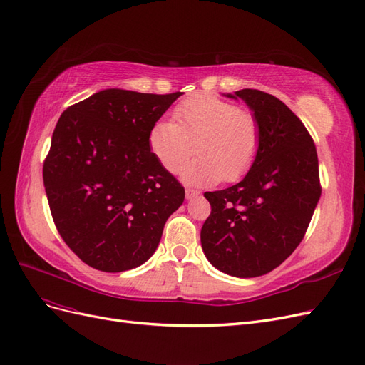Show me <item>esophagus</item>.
Instances as JSON below:
<instances>
[{
	"mask_svg": "<svg viewBox=\"0 0 365 365\" xmlns=\"http://www.w3.org/2000/svg\"><path fill=\"white\" fill-rule=\"evenodd\" d=\"M199 194H200L199 191L191 190V188H186V190H185V197H186V200H191V199H194V197H197Z\"/></svg>",
	"mask_w": 365,
	"mask_h": 365,
	"instance_id": "1",
	"label": "esophagus"
}]
</instances>
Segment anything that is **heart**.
Masks as SVG:
<instances>
[{
  "label": "heart",
  "instance_id": "obj_1",
  "mask_svg": "<svg viewBox=\"0 0 365 365\" xmlns=\"http://www.w3.org/2000/svg\"><path fill=\"white\" fill-rule=\"evenodd\" d=\"M160 119L148 131V148L163 170L175 173L194 150L180 177L188 185L234 182L251 168L259 147V125L251 113L211 95H197Z\"/></svg>",
  "mask_w": 365,
  "mask_h": 365
}]
</instances>
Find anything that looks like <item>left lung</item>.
I'll use <instances>...</instances> for the list:
<instances>
[{
	"instance_id": "obj_1",
	"label": "left lung",
	"mask_w": 365,
	"mask_h": 365,
	"mask_svg": "<svg viewBox=\"0 0 365 365\" xmlns=\"http://www.w3.org/2000/svg\"><path fill=\"white\" fill-rule=\"evenodd\" d=\"M225 96L252 111L259 147L243 180L205 192L211 215L200 242L215 269L254 278L278 267L303 240L321 197L318 155L303 122L275 96L252 88Z\"/></svg>"
}]
</instances>
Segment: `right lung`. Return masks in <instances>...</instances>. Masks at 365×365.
I'll use <instances>...</instances> for the list:
<instances>
[{
    "instance_id": "add662e5",
    "label": "right lung",
    "mask_w": 365,
    "mask_h": 365,
    "mask_svg": "<svg viewBox=\"0 0 365 365\" xmlns=\"http://www.w3.org/2000/svg\"><path fill=\"white\" fill-rule=\"evenodd\" d=\"M182 96L101 90L56 123L43 177L62 240L86 264L123 272L155 252L183 186L148 148L154 122Z\"/></svg>"
}]
</instances>
